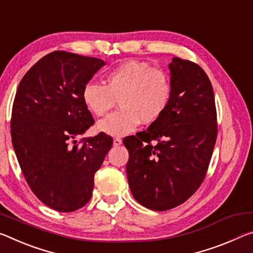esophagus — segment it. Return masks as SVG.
I'll return each mask as SVG.
<instances>
[{"label":"esophagus","instance_id":"esophagus-1","mask_svg":"<svg viewBox=\"0 0 253 253\" xmlns=\"http://www.w3.org/2000/svg\"><path fill=\"white\" fill-rule=\"evenodd\" d=\"M122 143H123V141L120 138H118V137L117 138H114V145L115 146H119Z\"/></svg>","mask_w":253,"mask_h":253}]
</instances>
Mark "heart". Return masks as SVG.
I'll use <instances>...</instances> for the list:
<instances>
[{
    "label": "heart",
    "mask_w": 253,
    "mask_h": 253,
    "mask_svg": "<svg viewBox=\"0 0 253 253\" xmlns=\"http://www.w3.org/2000/svg\"><path fill=\"white\" fill-rule=\"evenodd\" d=\"M172 84L169 75L138 61H127L112 69L106 76V86L87 83L82 99L87 110L105 116L116 102L120 109L100 120L97 129L111 136H124L141 124L155 123L169 107Z\"/></svg>",
    "instance_id": "obj_1"
}]
</instances>
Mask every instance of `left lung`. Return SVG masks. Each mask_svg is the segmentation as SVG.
Masks as SVG:
<instances>
[{
  "instance_id": "1",
  "label": "left lung",
  "mask_w": 253,
  "mask_h": 253,
  "mask_svg": "<svg viewBox=\"0 0 253 253\" xmlns=\"http://www.w3.org/2000/svg\"><path fill=\"white\" fill-rule=\"evenodd\" d=\"M172 95L167 111L146 130L124 138L126 172L136 202L152 211L181 205L202 184L213 153L217 124L214 91L197 64H169Z\"/></svg>"
}]
</instances>
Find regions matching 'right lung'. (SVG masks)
<instances>
[{
  "label": "right lung",
  "mask_w": 253,
  "mask_h": 253,
  "mask_svg": "<svg viewBox=\"0 0 253 253\" xmlns=\"http://www.w3.org/2000/svg\"><path fill=\"white\" fill-rule=\"evenodd\" d=\"M105 65L99 58L53 51L27 72L15 93L12 145L31 190L55 211L70 213L89 202L95 172L112 146L103 133L75 145L94 123L83 87Z\"/></svg>",
  "instance_id": "right-lung-1"
}]
</instances>
